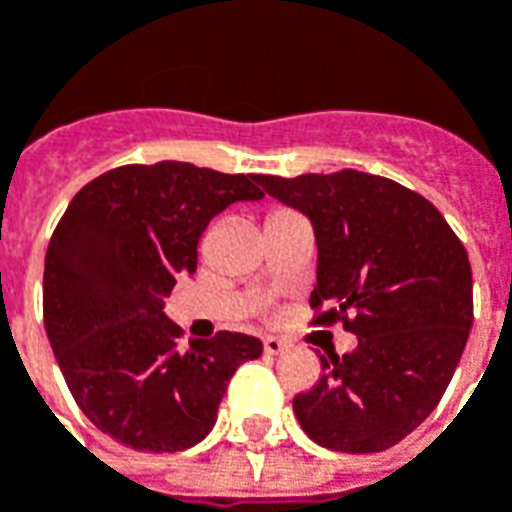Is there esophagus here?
Instances as JSON below:
<instances>
[{"instance_id": "esophagus-1", "label": "esophagus", "mask_w": 512, "mask_h": 512, "mask_svg": "<svg viewBox=\"0 0 512 512\" xmlns=\"http://www.w3.org/2000/svg\"><path fill=\"white\" fill-rule=\"evenodd\" d=\"M263 351L271 356H279L282 351H288V343H285V340H279V337H266V340H263Z\"/></svg>"}]
</instances>
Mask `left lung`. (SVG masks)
<instances>
[{
	"label": "left lung",
	"mask_w": 512,
	"mask_h": 512,
	"mask_svg": "<svg viewBox=\"0 0 512 512\" xmlns=\"http://www.w3.org/2000/svg\"><path fill=\"white\" fill-rule=\"evenodd\" d=\"M257 183L304 213L318 246L312 307L343 321L356 351L321 356L323 376L293 397L315 444L381 452L439 406L472 329L469 255L433 205L395 180L343 169Z\"/></svg>",
	"instance_id": "8db88e82"
}]
</instances>
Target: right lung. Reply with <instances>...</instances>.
Wrapping results in <instances>:
<instances>
[{"instance_id": "add662e5", "label": "right lung", "mask_w": 512, "mask_h": 512, "mask_svg": "<svg viewBox=\"0 0 512 512\" xmlns=\"http://www.w3.org/2000/svg\"><path fill=\"white\" fill-rule=\"evenodd\" d=\"M260 175L183 161L131 164L87 183L51 235L43 321L71 395L95 428L150 452L211 433L257 337L219 332L180 348L164 315L175 279L194 277L200 235L233 202L263 200Z\"/></svg>"}]
</instances>
